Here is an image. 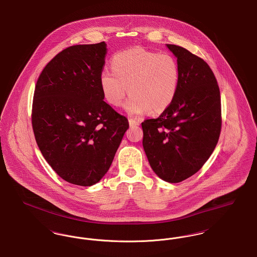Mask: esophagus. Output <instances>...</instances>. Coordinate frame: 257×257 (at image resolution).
Here are the masks:
<instances>
[{"label": "esophagus", "mask_w": 257, "mask_h": 257, "mask_svg": "<svg viewBox=\"0 0 257 257\" xmlns=\"http://www.w3.org/2000/svg\"><path fill=\"white\" fill-rule=\"evenodd\" d=\"M141 121L139 119H136V118H129V125L131 127H134V126H138L140 125Z\"/></svg>", "instance_id": "esophagus-1"}]
</instances>
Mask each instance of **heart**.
I'll return each instance as SVG.
<instances>
[{"mask_svg": "<svg viewBox=\"0 0 257 257\" xmlns=\"http://www.w3.org/2000/svg\"><path fill=\"white\" fill-rule=\"evenodd\" d=\"M111 66L112 70L101 71L99 82L103 96L113 107H119L129 91L131 96L124 105L129 114L147 110L158 113L168 109L175 97L179 67L170 54L126 50L113 56Z\"/></svg>", "mask_w": 257, "mask_h": 257, "instance_id": "1", "label": "heart"}]
</instances>
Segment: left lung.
Segmentation results:
<instances>
[{
    "label": "left lung",
    "mask_w": 257,
    "mask_h": 257,
    "mask_svg": "<svg viewBox=\"0 0 257 257\" xmlns=\"http://www.w3.org/2000/svg\"><path fill=\"white\" fill-rule=\"evenodd\" d=\"M167 47L177 59L178 87L171 105L158 118L142 123L143 147L160 178L178 183L199 171L218 144L220 88L202 59L177 45Z\"/></svg>",
    "instance_id": "left-lung-1"
}]
</instances>
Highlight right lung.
<instances>
[{
  "instance_id": "right-lung-1",
  "label": "right lung",
  "mask_w": 257,
  "mask_h": 257,
  "mask_svg": "<svg viewBox=\"0 0 257 257\" xmlns=\"http://www.w3.org/2000/svg\"><path fill=\"white\" fill-rule=\"evenodd\" d=\"M107 44L74 45L44 67L35 89L37 146L63 180L92 186L109 171L128 119L103 99L99 77Z\"/></svg>"
}]
</instances>
